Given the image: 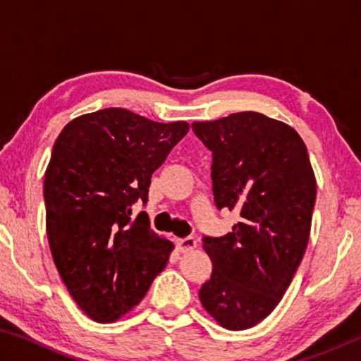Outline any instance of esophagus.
I'll return each mask as SVG.
<instances>
[{
    "label": "esophagus",
    "mask_w": 361,
    "mask_h": 361,
    "mask_svg": "<svg viewBox=\"0 0 361 361\" xmlns=\"http://www.w3.org/2000/svg\"><path fill=\"white\" fill-rule=\"evenodd\" d=\"M176 245H178V252L188 253V252H192V250L197 247V240L189 235V237H185V239H180L176 242Z\"/></svg>",
    "instance_id": "obj_1"
}]
</instances>
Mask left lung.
Returning <instances> with one entry per match:
<instances>
[{"mask_svg": "<svg viewBox=\"0 0 361 361\" xmlns=\"http://www.w3.org/2000/svg\"><path fill=\"white\" fill-rule=\"evenodd\" d=\"M192 130L213 154L216 207L240 215L232 232L204 237L213 271L199 298L219 325L240 331L277 307L301 264L315 175L298 132L261 113L194 122Z\"/></svg>", "mask_w": 361, "mask_h": 361, "instance_id": "1", "label": "left lung"}]
</instances>
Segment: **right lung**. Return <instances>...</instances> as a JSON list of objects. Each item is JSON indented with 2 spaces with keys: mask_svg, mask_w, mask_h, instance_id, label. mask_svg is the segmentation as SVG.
<instances>
[{
  "mask_svg": "<svg viewBox=\"0 0 361 361\" xmlns=\"http://www.w3.org/2000/svg\"><path fill=\"white\" fill-rule=\"evenodd\" d=\"M185 121L154 122L124 108L63 127L44 175L46 231L57 271L82 312L111 323L135 307L167 266L173 243L142 212L151 175L186 135Z\"/></svg>",
  "mask_w": 361,
  "mask_h": 361,
  "instance_id": "add662e5",
  "label": "right lung"
}]
</instances>
